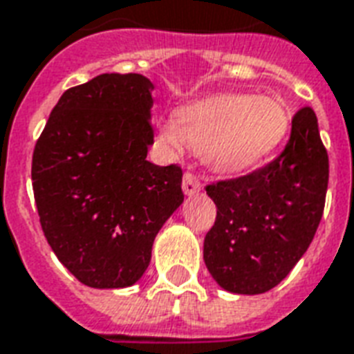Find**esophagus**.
Listing matches in <instances>:
<instances>
[{"label":"esophagus","instance_id":"34e87169","mask_svg":"<svg viewBox=\"0 0 354 354\" xmlns=\"http://www.w3.org/2000/svg\"><path fill=\"white\" fill-rule=\"evenodd\" d=\"M182 189H184V193L187 197H191V195H197L198 191L203 189V184H201V180H198L195 174L185 172L184 182H182Z\"/></svg>","mask_w":354,"mask_h":354}]
</instances>
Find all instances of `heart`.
I'll return each mask as SVG.
<instances>
[{"mask_svg": "<svg viewBox=\"0 0 354 354\" xmlns=\"http://www.w3.org/2000/svg\"><path fill=\"white\" fill-rule=\"evenodd\" d=\"M289 131L290 114L281 99L225 93L180 109L176 124L159 127V142L174 151L187 142L217 172L245 174L266 163Z\"/></svg>", "mask_w": 354, "mask_h": 354, "instance_id": "obj_1", "label": "heart"}]
</instances>
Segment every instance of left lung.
<instances>
[{"label":"left lung","mask_w":354,"mask_h":354,"mask_svg":"<svg viewBox=\"0 0 354 354\" xmlns=\"http://www.w3.org/2000/svg\"><path fill=\"white\" fill-rule=\"evenodd\" d=\"M326 187L328 153L315 112L304 106L272 163L206 185L217 216L204 238V263L219 287L236 295L274 289L310 248Z\"/></svg>","instance_id":"left-lung-1"}]
</instances>
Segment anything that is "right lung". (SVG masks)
<instances>
[{"mask_svg": "<svg viewBox=\"0 0 354 354\" xmlns=\"http://www.w3.org/2000/svg\"><path fill=\"white\" fill-rule=\"evenodd\" d=\"M153 84L104 73L52 109L31 161L41 227L59 263L93 289L137 283L180 204L182 169L150 163Z\"/></svg>", "mask_w": 354, "mask_h": 354, "instance_id": "add662e5", "label": "right lung"}]
</instances>
